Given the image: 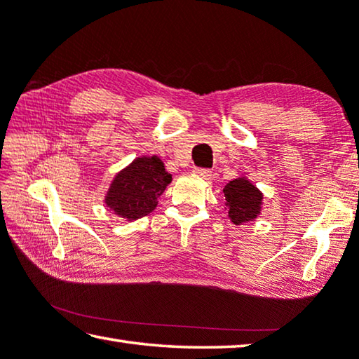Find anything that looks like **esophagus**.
<instances>
[{
  "mask_svg": "<svg viewBox=\"0 0 359 359\" xmlns=\"http://www.w3.org/2000/svg\"><path fill=\"white\" fill-rule=\"evenodd\" d=\"M193 172L203 180H210V179H212V175H213V172L210 170H205V168H194Z\"/></svg>",
  "mask_w": 359,
  "mask_h": 359,
  "instance_id": "obj_1",
  "label": "esophagus"
}]
</instances>
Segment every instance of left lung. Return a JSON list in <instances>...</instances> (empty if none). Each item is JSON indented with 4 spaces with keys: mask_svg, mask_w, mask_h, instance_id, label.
<instances>
[{
    "mask_svg": "<svg viewBox=\"0 0 359 359\" xmlns=\"http://www.w3.org/2000/svg\"><path fill=\"white\" fill-rule=\"evenodd\" d=\"M226 207L231 222L240 226L241 222L254 221L262 212L263 194L245 179H233L224 188Z\"/></svg>",
    "mask_w": 359,
    "mask_h": 359,
    "instance_id": "8db88e82",
    "label": "left lung"
}]
</instances>
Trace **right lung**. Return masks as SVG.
<instances>
[{"mask_svg": "<svg viewBox=\"0 0 359 359\" xmlns=\"http://www.w3.org/2000/svg\"><path fill=\"white\" fill-rule=\"evenodd\" d=\"M171 174L165 171L158 157H138L115 175L105 196L107 207L126 219L133 221L149 215L158 198L171 184Z\"/></svg>", "mask_w": 359, "mask_h": 359, "instance_id": "add662e5", "label": "right lung"}]
</instances>
